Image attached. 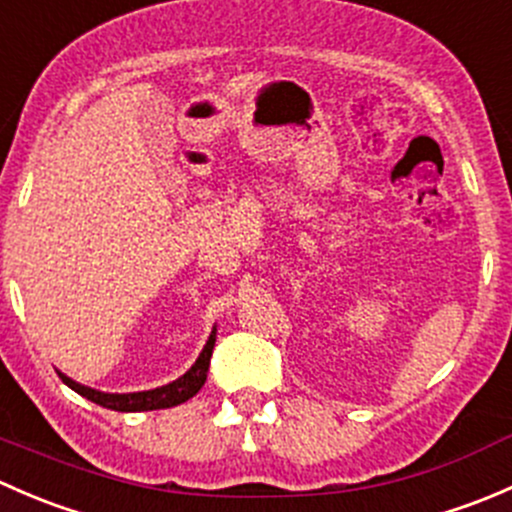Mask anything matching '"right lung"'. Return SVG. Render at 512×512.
Wrapping results in <instances>:
<instances>
[{"instance_id":"obj_1","label":"right lung","mask_w":512,"mask_h":512,"mask_svg":"<svg viewBox=\"0 0 512 512\" xmlns=\"http://www.w3.org/2000/svg\"><path fill=\"white\" fill-rule=\"evenodd\" d=\"M215 337H218V329L213 327L210 332L208 342H205L203 352H200L195 364L185 371L183 376H178L170 384L158 386V389L151 391H133V394H106V391L91 389V386L79 384V381L69 379L66 374H61V381H64L69 389H74L76 394H81L84 399L94 401V404L103 406V409L111 411H123V414H133V411H156V409H170V406H178L183 401L193 399L200 389H203L205 379H208V366H210V356H213V347H215Z\"/></svg>"}]
</instances>
